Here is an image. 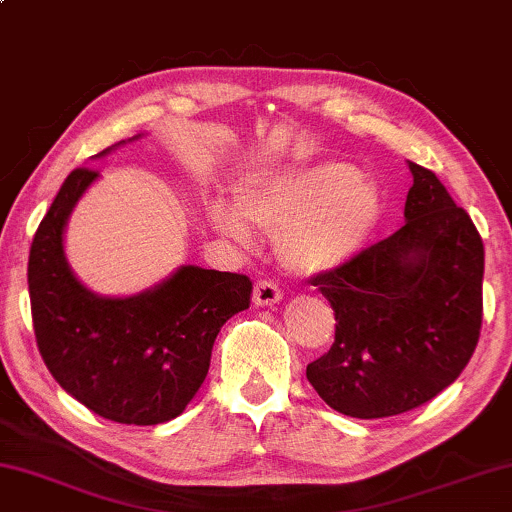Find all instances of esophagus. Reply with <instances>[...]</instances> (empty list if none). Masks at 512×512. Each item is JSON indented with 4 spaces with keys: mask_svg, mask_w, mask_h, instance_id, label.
<instances>
[{
    "mask_svg": "<svg viewBox=\"0 0 512 512\" xmlns=\"http://www.w3.org/2000/svg\"><path fill=\"white\" fill-rule=\"evenodd\" d=\"M281 298H284V293H281V288L274 284V281H268V279L256 281V286H254V305L256 307H272V305H277Z\"/></svg>",
    "mask_w": 512,
    "mask_h": 512,
    "instance_id": "esophagus-1",
    "label": "esophagus"
}]
</instances>
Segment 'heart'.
Wrapping results in <instances>:
<instances>
[{"label": "heart", "instance_id": "1", "mask_svg": "<svg viewBox=\"0 0 512 512\" xmlns=\"http://www.w3.org/2000/svg\"><path fill=\"white\" fill-rule=\"evenodd\" d=\"M383 212L374 180L344 161L270 168L249 175L238 205L214 198L212 226L226 238L254 242V226L277 238L281 263L302 277L328 274L365 249Z\"/></svg>", "mask_w": 512, "mask_h": 512}]
</instances>
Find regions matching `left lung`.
I'll use <instances>...</instances> for the list:
<instances>
[{
    "instance_id": "obj_1",
    "label": "left lung",
    "mask_w": 512,
    "mask_h": 512,
    "mask_svg": "<svg viewBox=\"0 0 512 512\" xmlns=\"http://www.w3.org/2000/svg\"><path fill=\"white\" fill-rule=\"evenodd\" d=\"M409 170L406 224L311 279L337 330L307 379L351 418L397 416L434 399L469 365L483 323V240L432 170L413 161Z\"/></svg>"
}]
</instances>
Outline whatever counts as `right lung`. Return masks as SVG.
Returning a JSON list of instances; mask_svg holds the SVG:
<instances>
[{
	"label": "right lung",
	"instance_id": "obj_1",
	"mask_svg": "<svg viewBox=\"0 0 512 512\" xmlns=\"http://www.w3.org/2000/svg\"><path fill=\"white\" fill-rule=\"evenodd\" d=\"M99 177L73 170L34 235L27 284L36 344L55 381L90 411L122 425H161L201 390L221 325L249 309L254 286L244 274L180 265L140 293H94L69 265L64 233Z\"/></svg>",
	"mask_w": 512,
	"mask_h": 512
}]
</instances>
